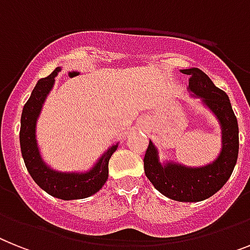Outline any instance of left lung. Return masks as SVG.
<instances>
[{"mask_svg": "<svg viewBox=\"0 0 250 250\" xmlns=\"http://www.w3.org/2000/svg\"><path fill=\"white\" fill-rule=\"evenodd\" d=\"M189 75L188 90L213 113L221 126L222 147L211 164L189 167L174 161L161 164L158 150L149 140L144 156L148 180L165 197L177 202H201L217 193L231 176L238 161L239 126L228 94L197 67L181 70Z\"/></svg>", "mask_w": 250, "mask_h": 250, "instance_id": "8db88e82", "label": "left lung"}]
</instances>
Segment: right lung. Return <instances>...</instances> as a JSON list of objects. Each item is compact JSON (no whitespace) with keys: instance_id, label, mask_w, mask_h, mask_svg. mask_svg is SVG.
I'll use <instances>...</instances> for the list:
<instances>
[{"instance_id":"right-lung-1","label":"right lung","mask_w":250,"mask_h":250,"mask_svg":"<svg viewBox=\"0 0 250 250\" xmlns=\"http://www.w3.org/2000/svg\"><path fill=\"white\" fill-rule=\"evenodd\" d=\"M61 71L56 67L47 78L38 80L28 102L22 108L20 125V148L29 174L43 190L63 201L83 199L96 194L108 179V161L119 143L112 144L98 158L94 166L85 172H62L53 170L43 161L36 138L37 121L43 103L55 85V78Z\"/></svg>"}]
</instances>
